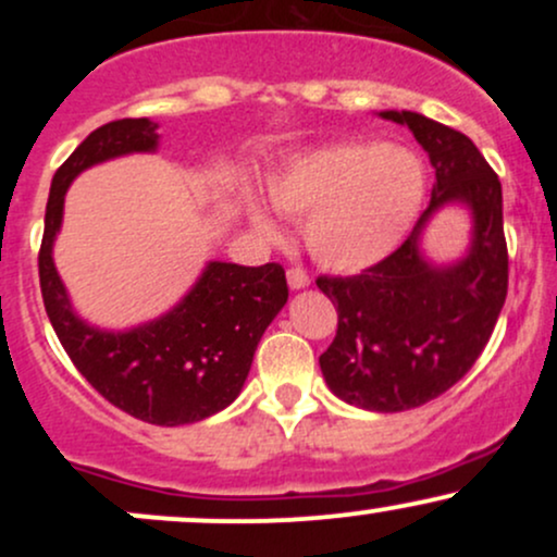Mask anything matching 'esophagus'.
Instances as JSON below:
<instances>
[{"label": "esophagus", "mask_w": 557, "mask_h": 557, "mask_svg": "<svg viewBox=\"0 0 557 557\" xmlns=\"http://www.w3.org/2000/svg\"><path fill=\"white\" fill-rule=\"evenodd\" d=\"M287 285H290V290H304L311 285V280L300 267H293V270H287Z\"/></svg>", "instance_id": "1"}]
</instances>
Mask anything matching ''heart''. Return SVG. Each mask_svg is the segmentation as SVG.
<instances>
[{
    "label": "heart",
    "mask_w": 557,
    "mask_h": 557,
    "mask_svg": "<svg viewBox=\"0 0 557 557\" xmlns=\"http://www.w3.org/2000/svg\"><path fill=\"white\" fill-rule=\"evenodd\" d=\"M264 190L280 214L306 216L304 238L319 264L359 272L387 259L413 227L426 175L406 146L330 144L280 159ZM243 207L261 235L277 238V222L257 196L243 190Z\"/></svg>",
    "instance_id": "obj_1"
}]
</instances>
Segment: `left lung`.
<instances>
[{
    "label": "left lung",
    "mask_w": 557,
    "mask_h": 557,
    "mask_svg": "<svg viewBox=\"0 0 557 557\" xmlns=\"http://www.w3.org/2000/svg\"><path fill=\"white\" fill-rule=\"evenodd\" d=\"M406 125L430 157L434 188L406 243L354 277H319L337 304V335L322 356L337 398L395 413L430 403L474 367L508 293L503 188L474 140L419 112H376ZM466 208L470 243L456 260L425 253L423 235L445 208Z\"/></svg>",
    "instance_id": "8db88e82"
}]
</instances>
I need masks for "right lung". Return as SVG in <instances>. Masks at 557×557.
I'll return each mask as SVG.
<instances>
[{
  "label": "right lung",
  "mask_w": 557,
  "mask_h": 557,
  "mask_svg": "<svg viewBox=\"0 0 557 557\" xmlns=\"http://www.w3.org/2000/svg\"><path fill=\"white\" fill-rule=\"evenodd\" d=\"M159 123L114 120L88 136L57 170L49 190L38 277L49 322L78 372L112 406L157 426L214 417L240 395L257 345L287 304L280 264L207 261L172 309L125 330L91 324L75 311L54 264L65 196L81 172L131 154H154Z\"/></svg>",
  "instance_id": "1"
}]
</instances>
